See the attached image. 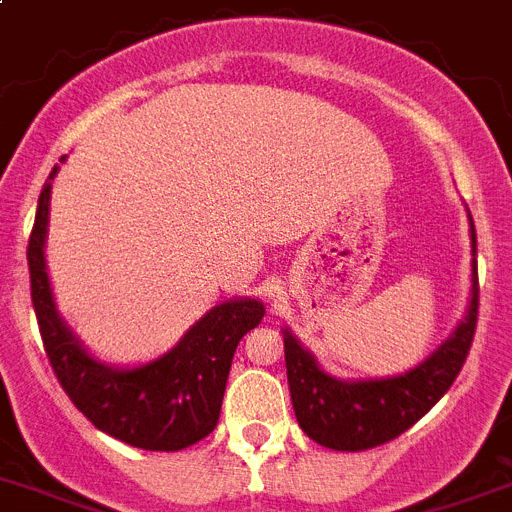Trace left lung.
<instances>
[{
  "mask_svg": "<svg viewBox=\"0 0 512 512\" xmlns=\"http://www.w3.org/2000/svg\"><path fill=\"white\" fill-rule=\"evenodd\" d=\"M472 248H477L472 225ZM480 309V284L472 287L467 320L437 353L409 373L383 381H335L322 373L312 355L284 332V358L294 414L309 439L337 452H363L381 447L411 429L449 391L470 355Z\"/></svg>",
  "mask_w": 512,
  "mask_h": 512,
  "instance_id": "1",
  "label": "left lung"
}]
</instances>
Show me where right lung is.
<instances>
[{
	"label": "right lung",
	"mask_w": 512,
	"mask_h": 512,
	"mask_svg": "<svg viewBox=\"0 0 512 512\" xmlns=\"http://www.w3.org/2000/svg\"><path fill=\"white\" fill-rule=\"evenodd\" d=\"M55 172L58 167H53L40 192L27 243L32 307L55 378L96 429L131 447L177 452L200 442L218 426L233 353L241 337L261 322L264 304L256 299L218 304L177 342V348L142 368L119 370L96 363L60 322L45 271L42 246Z\"/></svg>",
	"instance_id": "add662e5"
}]
</instances>
